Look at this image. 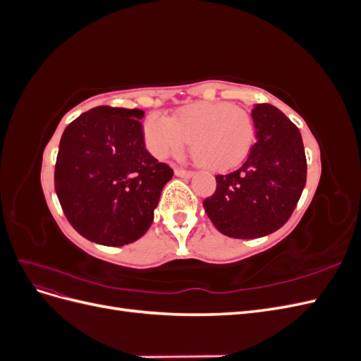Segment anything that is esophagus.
<instances>
[{"label": "esophagus", "mask_w": 361, "mask_h": 361, "mask_svg": "<svg viewBox=\"0 0 361 361\" xmlns=\"http://www.w3.org/2000/svg\"><path fill=\"white\" fill-rule=\"evenodd\" d=\"M174 174H176L178 178H191V176H194V173L192 171H187V170H182V169H176L174 170Z\"/></svg>", "instance_id": "1"}]
</instances>
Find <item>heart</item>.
I'll return each instance as SVG.
<instances>
[{"label":"heart","mask_w":361,"mask_h":361,"mask_svg":"<svg viewBox=\"0 0 361 361\" xmlns=\"http://www.w3.org/2000/svg\"><path fill=\"white\" fill-rule=\"evenodd\" d=\"M149 152L158 159L178 155L191 140L192 155L206 169L228 170L241 162L255 141V122L239 106L200 102L182 106L171 118L150 114L145 122Z\"/></svg>","instance_id":"obj_1"}]
</instances>
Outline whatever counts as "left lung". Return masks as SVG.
Instances as JSON below:
<instances>
[{
    "instance_id": "8db88e82",
    "label": "left lung",
    "mask_w": 361,
    "mask_h": 361,
    "mask_svg": "<svg viewBox=\"0 0 361 361\" xmlns=\"http://www.w3.org/2000/svg\"><path fill=\"white\" fill-rule=\"evenodd\" d=\"M256 143L238 170L218 174L216 190L203 202L223 235L251 239L285 224L307 178V161L298 128L269 104L253 108Z\"/></svg>"
}]
</instances>
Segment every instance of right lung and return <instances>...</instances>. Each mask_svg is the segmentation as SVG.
Instances as JSON below:
<instances>
[{
    "label": "right lung",
    "mask_w": 361,
    "mask_h": 361,
    "mask_svg": "<svg viewBox=\"0 0 361 361\" xmlns=\"http://www.w3.org/2000/svg\"><path fill=\"white\" fill-rule=\"evenodd\" d=\"M145 113L96 106L64 129L56 192L69 223L92 243L120 247L143 236L173 170L152 157Z\"/></svg>",
    "instance_id": "right-lung-1"
}]
</instances>
